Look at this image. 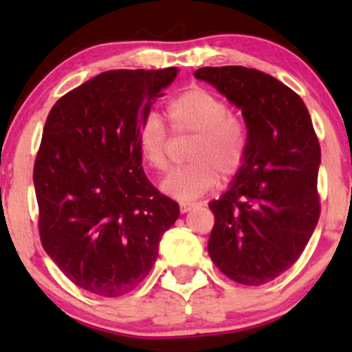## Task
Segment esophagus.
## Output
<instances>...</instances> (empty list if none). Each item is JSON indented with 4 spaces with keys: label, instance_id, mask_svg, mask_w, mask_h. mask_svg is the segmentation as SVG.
I'll use <instances>...</instances> for the list:
<instances>
[{
    "label": "esophagus",
    "instance_id": "34e87169",
    "mask_svg": "<svg viewBox=\"0 0 352 352\" xmlns=\"http://www.w3.org/2000/svg\"><path fill=\"white\" fill-rule=\"evenodd\" d=\"M195 204H179V210L181 213H187V211H190L192 208H195Z\"/></svg>",
    "mask_w": 352,
    "mask_h": 352
}]
</instances>
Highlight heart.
Segmentation results:
<instances>
[{"label":"heart","mask_w":352,"mask_h":352,"mask_svg":"<svg viewBox=\"0 0 352 352\" xmlns=\"http://www.w3.org/2000/svg\"><path fill=\"white\" fill-rule=\"evenodd\" d=\"M166 115L176 138H192L186 152L190 165L163 182L168 195L195 200L208 194L219 177L229 181L237 175L247 157V129L219 96L195 86L173 99ZM138 146L144 160L157 173L170 170L173 139L155 113L146 115L139 123Z\"/></svg>","instance_id":"1"}]
</instances>
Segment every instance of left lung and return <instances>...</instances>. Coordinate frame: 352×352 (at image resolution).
<instances>
[{"instance_id":"1","label":"left lung","mask_w":352,"mask_h":352,"mask_svg":"<svg viewBox=\"0 0 352 352\" xmlns=\"http://www.w3.org/2000/svg\"><path fill=\"white\" fill-rule=\"evenodd\" d=\"M194 76L242 110L248 131L242 168L210 204V258L234 282L264 285L296 263L319 221V139L302 99L274 76L240 65Z\"/></svg>"}]
</instances>
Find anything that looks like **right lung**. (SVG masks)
<instances>
[{
	"instance_id": "1",
	"label": "right lung",
	"mask_w": 352,
	"mask_h": 352,
	"mask_svg": "<svg viewBox=\"0 0 352 352\" xmlns=\"http://www.w3.org/2000/svg\"><path fill=\"white\" fill-rule=\"evenodd\" d=\"M176 74L104 72L62 96L46 118L33 166L41 245L94 295L134 290L179 216V205L147 179L138 146L139 123Z\"/></svg>"
}]
</instances>
